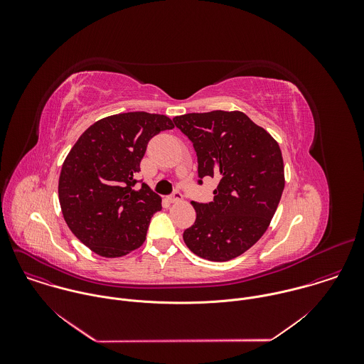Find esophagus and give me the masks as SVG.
Returning <instances> with one entry per match:
<instances>
[{"instance_id": "obj_1", "label": "esophagus", "mask_w": 364, "mask_h": 364, "mask_svg": "<svg viewBox=\"0 0 364 364\" xmlns=\"http://www.w3.org/2000/svg\"><path fill=\"white\" fill-rule=\"evenodd\" d=\"M166 199H168V202H171V203L181 202V200H182V193H181V192H178V191H175V192H173L171 196H168Z\"/></svg>"}]
</instances>
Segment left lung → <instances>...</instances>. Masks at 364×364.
Listing matches in <instances>:
<instances>
[{
	"mask_svg": "<svg viewBox=\"0 0 364 364\" xmlns=\"http://www.w3.org/2000/svg\"><path fill=\"white\" fill-rule=\"evenodd\" d=\"M173 123L193 143L199 185L206 176L218 179L213 202H192L196 220L183 241L203 259H234L257 244L279 206L284 189L280 147L238 110L186 113Z\"/></svg>",
	"mask_w": 364,
	"mask_h": 364,
	"instance_id": "1",
	"label": "left lung"
}]
</instances>
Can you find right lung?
<instances>
[{"instance_id":"add662e5","label":"right lung","mask_w":364,"mask_h":364,"mask_svg":"<svg viewBox=\"0 0 364 364\" xmlns=\"http://www.w3.org/2000/svg\"><path fill=\"white\" fill-rule=\"evenodd\" d=\"M173 129L165 114L129 112L104 117L77 140L58 179V200L73 234L105 258L143 245L161 198L134 175L149 141Z\"/></svg>"}]
</instances>
